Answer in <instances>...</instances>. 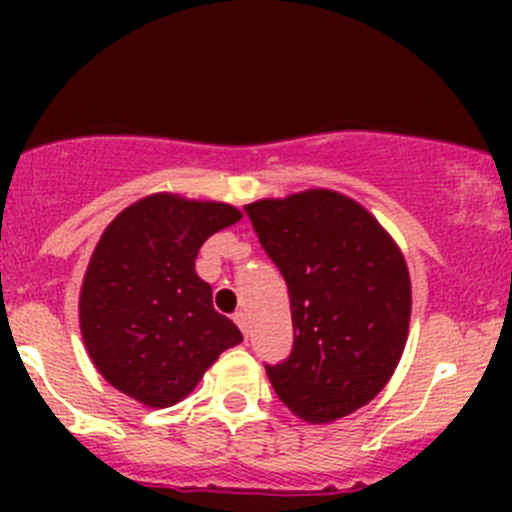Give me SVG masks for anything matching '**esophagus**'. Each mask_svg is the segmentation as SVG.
Instances as JSON below:
<instances>
[{
	"label": "esophagus",
	"mask_w": 512,
	"mask_h": 512,
	"mask_svg": "<svg viewBox=\"0 0 512 512\" xmlns=\"http://www.w3.org/2000/svg\"><path fill=\"white\" fill-rule=\"evenodd\" d=\"M232 319H235V324H237V327H240V332L247 337V332H250V322H247V314L245 312H237Z\"/></svg>",
	"instance_id": "34e87169"
}]
</instances>
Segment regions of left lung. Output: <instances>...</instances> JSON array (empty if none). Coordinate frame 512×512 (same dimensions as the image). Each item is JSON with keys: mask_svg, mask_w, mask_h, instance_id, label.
<instances>
[{"mask_svg": "<svg viewBox=\"0 0 512 512\" xmlns=\"http://www.w3.org/2000/svg\"><path fill=\"white\" fill-rule=\"evenodd\" d=\"M289 289L294 347L267 366L282 404L332 423L369 404L394 376L411 322L404 252L379 220L327 188L245 205Z\"/></svg>", "mask_w": 512, "mask_h": 512, "instance_id": "obj_1", "label": "left lung"}]
</instances>
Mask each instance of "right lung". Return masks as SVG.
<instances>
[{
    "instance_id": "right-lung-1",
    "label": "right lung",
    "mask_w": 512,
    "mask_h": 512,
    "mask_svg": "<svg viewBox=\"0 0 512 512\" xmlns=\"http://www.w3.org/2000/svg\"><path fill=\"white\" fill-rule=\"evenodd\" d=\"M240 218L235 205L153 193L108 223L81 282L79 327L113 389L168 409L242 342L195 272L203 242Z\"/></svg>"
}]
</instances>
